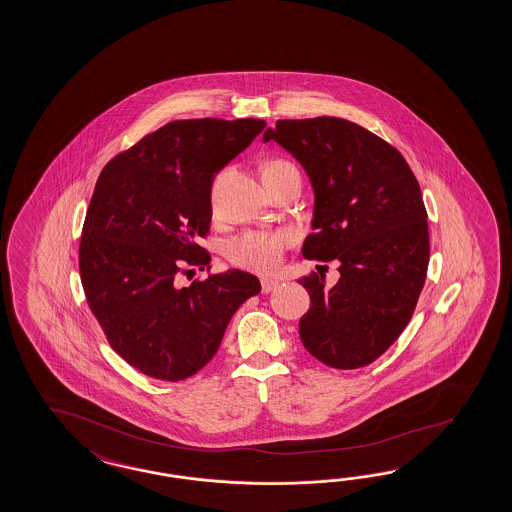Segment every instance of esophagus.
Here are the masks:
<instances>
[{"label": "esophagus", "instance_id": "34e87169", "mask_svg": "<svg viewBox=\"0 0 512 512\" xmlns=\"http://www.w3.org/2000/svg\"><path fill=\"white\" fill-rule=\"evenodd\" d=\"M261 285L262 292H264V294H268V292H272V290L279 285V281H277V279H272V277H262Z\"/></svg>", "mask_w": 512, "mask_h": 512}]
</instances>
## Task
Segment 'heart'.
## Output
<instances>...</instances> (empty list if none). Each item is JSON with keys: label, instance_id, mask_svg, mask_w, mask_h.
I'll list each match as a JSON object with an SVG mask.
<instances>
[{"label": "heart", "instance_id": "1", "mask_svg": "<svg viewBox=\"0 0 512 512\" xmlns=\"http://www.w3.org/2000/svg\"><path fill=\"white\" fill-rule=\"evenodd\" d=\"M279 164H292L283 159H275L268 166H279ZM294 242L292 231L281 229V231H244L237 237L227 242V257L235 266L261 272V274H272L283 261V253L288 246Z\"/></svg>", "mask_w": 512, "mask_h": 512}]
</instances>
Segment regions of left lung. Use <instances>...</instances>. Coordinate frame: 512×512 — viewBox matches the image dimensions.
I'll list each match as a JSON object with an SVG mask.
<instances>
[{"label":"left lung","instance_id":"8db88e82","mask_svg":"<svg viewBox=\"0 0 512 512\" xmlns=\"http://www.w3.org/2000/svg\"><path fill=\"white\" fill-rule=\"evenodd\" d=\"M262 140L292 153L311 179L314 233L303 257L340 262L335 287L316 272L300 279L311 296L301 342L331 368L366 366L407 327L424 288L429 229L420 185L394 146L342 118L277 120Z\"/></svg>","mask_w":512,"mask_h":512}]
</instances>
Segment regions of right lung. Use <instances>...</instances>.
Instances as JSON below:
<instances>
[{"instance_id": "obj_1", "label": "right lung", "mask_w": 512, "mask_h": 512, "mask_svg": "<svg viewBox=\"0 0 512 512\" xmlns=\"http://www.w3.org/2000/svg\"><path fill=\"white\" fill-rule=\"evenodd\" d=\"M264 127L257 118L175 120L101 170L79 244L81 283L111 348L148 377L175 383L200 372L231 316L261 292L242 270L188 287L177 277L211 268L198 240L211 225L214 175Z\"/></svg>"}]
</instances>
